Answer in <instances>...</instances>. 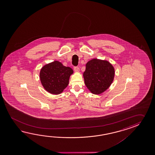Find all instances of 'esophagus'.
<instances>
[{
	"instance_id": "esophagus-1",
	"label": "esophagus",
	"mask_w": 155,
	"mask_h": 155,
	"mask_svg": "<svg viewBox=\"0 0 155 155\" xmlns=\"http://www.w3.org/2000/svg\"><path fill=\"white\" fill-rule=\"evenodd\" d=\"M74 71H75V72H79L80 69H79V68L78 66H74Z\"/></svg>"
}]
</instances>
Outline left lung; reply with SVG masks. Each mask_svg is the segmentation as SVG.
Wrapping results in <instances>:
<instances>
[{
	"instance_id": "obj_1",
	"label": "left lung",
	"mask_w": 155,
	"mask_h": 155,
	"mask_svg": "<svg viewBox=\"0 0 155 155\" xmlns=\"http://www.w3.org/2000/svg\"><path fill=\"white\" fill-rule=\"evenodd\" d=\"M83 75L89 90L94 94H100L111 85L115 70L109 61L94 59L87 63Z\"/></svg>"
}]
</instances>
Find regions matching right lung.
Returning <instances> with one entry per match:
<instances>
[{
    "label": "right lung",
    "mask_w": 155,
    "mask_h": 155,
    "mask_svg": "<svg viewBox=\"0 0 155 155\" xmlns=\"http://www.w3.org/2000/svg\"><path fill=\"white\" fill-rule=\"evenodd\" d=\"M73 70L55 61L46 64L40 70V78L44 89L53 94H59L69 84L70 76Z\"/></svg>",
    "instance_id": "1"
}]
</instances>
